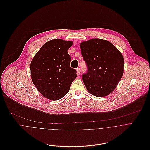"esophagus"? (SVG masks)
<instances>
[{
	"mask_svg": "<svg viewBox=\"0 0 150 150\" xmlns=\"http://www.w3.org/2000/svg\"><path fill=\"white\" fill-rule=\"evenodd\" d=\"M80 72H81V69L80 68H77V74H79L80 73Z\"/></svg>",
	"mask_w": 150,
	"mask_h": 150,
	"instance_id": "1",
	"label": "esophagus"
}]
</instances>
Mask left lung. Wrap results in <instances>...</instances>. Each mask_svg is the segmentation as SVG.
<instances>
[{
	"mask_svg": "<svg viewBox=\"0 0 150 150\" xmlns=\"http://www.w3.org/2000/svg\"><path fill=\"white\" fill-rule=\"evenodd\" d=\"M80 48L88 69L82 76L86 89L97 97L109 95L124 73L122 54L112 43L100 39L83 42Z\"/></svg>",
	"mask_w": 150,
	"mask_h": 150,
	"instance_id": "8db88e82",
	"label": "left lung"
}]
</instances>
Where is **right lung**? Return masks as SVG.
<instances>
[{
	"label": "right lung",
	"mask_w": 150,
	"mask_h": 150,
	"mask_svg": "<svg viewBox=\"0 0 150 150\" xmlns=\"http://www.w3.org/2000/svg\"><path fill=\"white\" fill-rule=\"evenodd\" d=\"M71 41L56 39L45 43L33 57L30 74L33 84L45 98L57 100L69 92L77 77L76 70L70 67L67 50Z\"/></svg>",
	"instance_id": "right-lung-1"
}]
</instances>
